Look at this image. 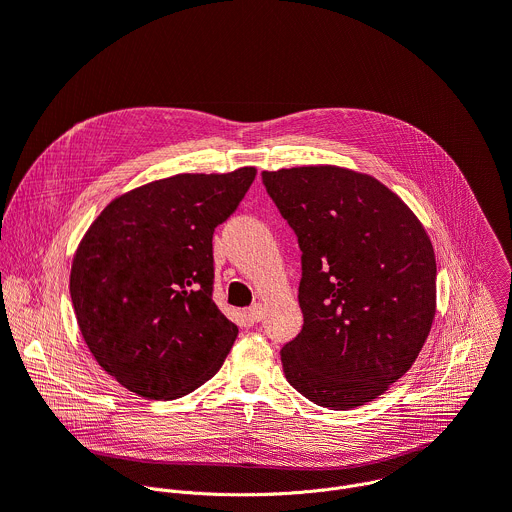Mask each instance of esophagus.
I'll return each mask as SVG.
<instances>
[{
	"instance_id": "obj_1",
	"label": "esophagus",
	"mask_w": 512,
	"mask_h": 512,
	"mask_svg": "<svg viewBox=\"0 0 512 512\" xmlns=\"http://www.w3.org/2000/svg\"><path fill=\"white\" fill-rule=\"evenodd\" d=\"M247 316H249L251 322H259V320L263 318V306H261V304H253V306L249 308Z\"/></svg>"
}]
</instances>
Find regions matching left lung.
Masks as SVG:
<instances>
[{"label": "left lung", "mask_w": 512, "mask_h": 512, "mask_svg": "<svg viewBox=\"0 0 512 512\" xmlns=\"http://www.w3.org/2000/svg\"><path fill=\"white\" fill-rule=\"evenodd\" d=\"M302 249V332L281 348L289 385L328 409L383 395L435 318V253L413 210L377 178L322 164L263 172Z\"/></svg>", "instance_id": "left-lung-1"}]
</instances>
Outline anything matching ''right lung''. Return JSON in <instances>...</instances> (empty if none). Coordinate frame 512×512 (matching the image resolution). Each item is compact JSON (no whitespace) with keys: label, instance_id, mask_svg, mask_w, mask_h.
<instances>
[{"label":"right lung","instance_id":"obj_1","mask_svg":"<svg viewBox=\"0 0 512 512\" xmlns=\"http://www.w3.org/2000/svg\"><path fill=\"white\" fill-rule=\"evenodd\" d=\"M257 168L176 174L113 198L81 239L70 298L101 369L156 401L206 383L239 334L212 302V233Z\"/></svg>","mask_w":512,"mask_h":512}]
</instances>
